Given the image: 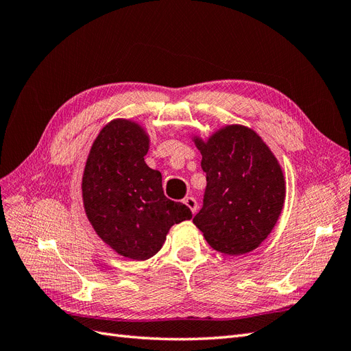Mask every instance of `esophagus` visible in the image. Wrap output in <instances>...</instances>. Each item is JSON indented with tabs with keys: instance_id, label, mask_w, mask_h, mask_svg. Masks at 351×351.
<instances>
[{
	"instance_id": "esophagus-1",
	"label": "esophagus",
	"mask_w": 351,
	"mask_h": 351,
	"mask_svg": "<svg viewBox=\"0 0 351 351\" xmlns=\"http://www.w3.org/2000/svg\"><path fill=\"white\" fill-rule=\"evenodd\" d=\"M183 202L190 208V210H192V214L195 215L196 210H197V202H196V199L192 197V196H187V197L183 199Z\"/></svg>"
}]
</instances>
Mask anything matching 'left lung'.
Segmentation results:
<instances>
[{"label": "left lung", "instance_id": "obj_1", "mask_svg": "<svg viewBox=\"0 0 351 351\" xmlns=\"http://www.w3.org/2000/svg\"><path fill=\"white\" fill-rule=\"evenodd\" d=\"M206 173L204 206L193 218L208 244L243 254L268 237L284 206L282 169L261 137L227 125L206 142L195 139Z\"/></svg>", "mask_w": 351, "mask_h": 351}]
</instances>
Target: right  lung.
I'll use <instances>...</instances> for the list:
<instances>
[{"label":"right lung","instance_id":"obj_1","mask_svg":"<svg viewBox=\"0 0 351 351\" xmlns=\"http://www.w3.org/2000/svg\"><path fill=\"white\" fill-rule=\"evenodd\" d=\"M147 149L139 124L114 120L93 142L82 180L84 210L97 234L134 261L152 258L168 230L192 218L184 204L164 195L161 173L145 162Z\"/></svg>","mask_w":351,"mask_h":351}]
</instances>
